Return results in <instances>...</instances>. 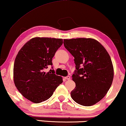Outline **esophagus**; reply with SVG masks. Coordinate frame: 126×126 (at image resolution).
Returning <instances> with one entry per match:
<instances>
[{
	"mask_svg": "<svg viewBox=\"0 0 126 126\" xmlns=\"http://www.w3.org/2000/svg\"><path fill=\"white\" fill-rule=\"evenodd\" d=\"M65 79L66 80H69L71 79V78H70V77H69V76H68V77H65Z\"/></svg>",
	"mask_w": 126,
	"mask_h": 126,
	"instance_id": "obj_1",
	"label": "esophagus"
}]
</instances>
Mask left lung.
<instances>
[{
  "label": "left lung",
  "mask_w": 126,
  "mask_h": 126,
  "mask_svg": "<svg viewBox=\"0 0 126 126\" xmlns=\"http://www.w3.org/2000/svg\"><path fill=\"white\" fill-rule=\"evenodd\" d=\"M65 48L74 57L75 88L73 100L85 106L97 103L105 97L112 83L114 69L109 54L97 40L91 38L64 39Z\"/></svg>",
  "instance_id": "left-lung-1"
}]
</instances>
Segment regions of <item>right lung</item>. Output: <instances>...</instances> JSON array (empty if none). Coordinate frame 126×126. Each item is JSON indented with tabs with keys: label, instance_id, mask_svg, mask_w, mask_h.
<instances>
[{
	"label": "right lung",
	"instance_id": "right-lung-1",
	"mask_svg": "<svg viewBox=\"0 0 126 126\" xmlns=\"http://www.w3.org/2000/svg\"><path fill=\"white\" fill-rule=\"evenodd\" d=\"M61 38L34 37L22 47L16 57L13 68L15 85L25 98L38 103L48 99L63 83V78L53 69L44 72L52 65V59L62 46Z\"/></svg>",
	"mask_w": 126,
	"mask_h": 126
}]
</instances>
